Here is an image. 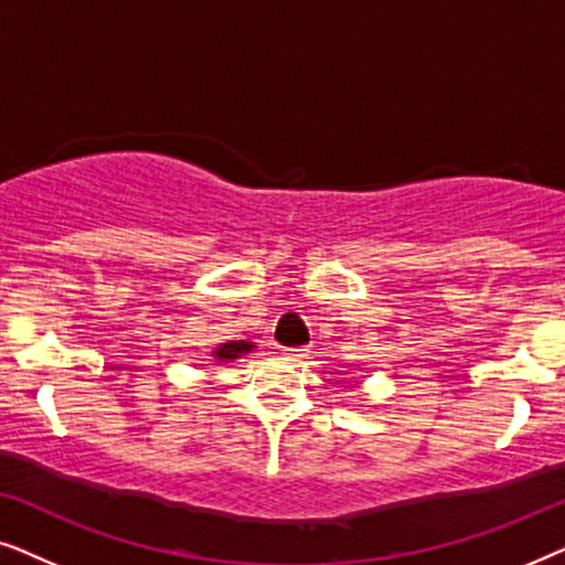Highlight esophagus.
I'll list each match as a JSON object with an SVG mask.
<instances>
[{
    "label": "esophagus",
    "instance_id": "obj_1",
    "mask_svg": "<svg viewBox=\"0 0 565 565\" xmlns=\"http://www.w3.org/2000/svg\"><path fill=\"white\" fill-rule=\"evenodd\" d=\"M282 360L285 362H292V365H298V362H303L308 358V350L303 347H290V350H282Z\"/></svg>",
    "mask_w": 565,
    "mask_h": 565
}]
</instances>
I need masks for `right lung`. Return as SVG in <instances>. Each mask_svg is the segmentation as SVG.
I'll return each mask as SVG.
<instances>
[{
  "label": "right lung",
  "instance_id": "1",
  "mask_svg": "<svg viewBox=\"0 0 565 565\" xmlns=\"http://www.w3.org/2000/svg\"><path fill=\"white\" fill-rule=\"evenodd\" d=\"M252 347H254L252 342H226L213 352V358L215 362H231V360H238L246 352H252Z\"/></svg>",
  "mask_w": 565,
  "mask_h": 565
}]
</instances>
